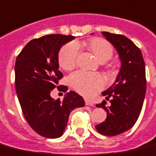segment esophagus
Returning <instances> with one entry per match:
<instances>
[{
    "label": "esophagus",
    "instance_id": "1",
    "mask_svg": "<svg viewBox=\"0 0 156 156\" xmlns=\"http://www.w3.org/2000/svg\"><path fill=\"white\" fill-rule=\"evenodd\" d=\"M85 104L87 105V106H91V107H93L94 106V103L93 101H88V100H85Z\"/></svg>",
    "mask_w": 156,
    "mask_h": 156
}]
</instances>
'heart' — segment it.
<instances>
[{
	"label": "heart",
	"mask_w": 156,
	"mask_h": 156,
	"mask_svg": "<svg viewBox=\"0 0 156 156\" xmlns=\"http://www.w3.org/2000/svg\"><path fill=\"white\" fill-rule=\"evenodd\" d=\"M88 46L100 62H106L113 55V47L103 39H94L88 43ZM79 47L76 42H70L61 49L58 62L64 69H72L77 62ZM70 84L76 91L84 96H92L106 85V79L99 73L85 71H77L69 78Z\"/></svg>",
	"instance_id": "heart-1"
}]
</instances>
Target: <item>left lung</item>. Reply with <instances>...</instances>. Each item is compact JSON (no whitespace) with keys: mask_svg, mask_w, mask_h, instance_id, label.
Masks as SVG:
<instances>
[{"mask_svg":"<svg viewBox=\"0 0 156 156\" xmlns=\"http://www.w3.org/2000/svg\"><path fill=\"white\" fill-rule=\"evenodd\" d=\"M115 47L122 63L116 81L102 93L111 105L103 101L98 107L107 112V119L95 126L99 133L112 136L131 129L142 109L146 90V68L140 49L127 37L102 32Z\"/></svg>","mask_w":156,"mask_h":156,"instance_id":"8db88e82","label":"left lung"}]
</instances>
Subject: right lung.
Wrapping results in <instances>:
<instances>
[{
    "label": "right lung",
    "mask_w": 156,
    "mask_h": 156,
    "mask_svg": "<svg viewBox=\"0 0 156 156\" xmlns=\"http://www.w3.org/2000/svg\"><path fill=\"white\" fill-rule=\"evenodd\" d=\"M74 39L72 35L48 34L30 40L17 56L15 83L20 104L28 124L46 138H58L63 134L70 112L85 105L83 98L73 91L63 101L52 98L54 88L65 93L68 87L58 86L63 73L58 70L61 47Z\"/></svg>",
    "instance_id": "obj_1"
}]
</instances>
